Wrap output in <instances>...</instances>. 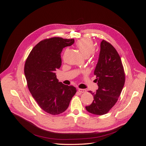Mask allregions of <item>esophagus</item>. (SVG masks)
Instances as JSON below:
<instances>
[{
	"instance_id": "1",
	"label": "esophagus",
	"mask_w": 146,
	"mask_h": 146,
	"mask_svg": "<svg viewBox=\"0 0 146 146\" xmlns=\"http://www.w3.org/2000/svg\"><path fill=\"white\" fill-rule=\"evenodd\" d=\"M86 91V90L85 89H78V92H80V93H84V92H85Z\"/></svg>"
}]
</instances>
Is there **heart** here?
I'll list each match as a JSON object with an SVG mask.
<instances>
[{"label":"heart","instance_id":"1","mask_svg":"<svg viewBox=\"0 0 146 146\" xmlns=\"http://www.w3.org/2000/svg\"><path fill=\"white\" fill-rule=\"evenodd\" d=\"M77 46L85 57L90 56L95 50L94 42L90 39H80L77 42Z\"/></svg>","mask_w":146,"mask_h":146}]
</instances>
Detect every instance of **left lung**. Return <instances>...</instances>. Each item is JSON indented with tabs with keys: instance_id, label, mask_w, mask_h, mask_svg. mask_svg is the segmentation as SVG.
Instances as JSON below:
<instances>
[{
	"instance_id": "8db88e82",
	"label": "left lung",
	"mask_w": 146,
	"mask_h": 146,
	"mask_svg": "<svg viewBox=\"0 0 146 146\" xmlns=\"http://www.w3.org/2000/svg\"><path fill=\"white\" fill-rule=\"evenodd\" d=\"M94 74L99 88L94 92L89 91L94 96V100L85 108L89 113L103 115L117 102L125 83L121 57L115 48L105 40L100 43L99 60Z\"/></svg>"
}]
</instances>
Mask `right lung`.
<instances>
[{
  "label": "right lung",
  "mask_w": 146,
  "mask_h": 146,
  "mask_svg": "<svg viewBox=\"0 0 146 146\" xmlns=\"http://www.w3.org/2000/svg\"><path fill=\"white\" fill-rule=\"evenodd\" d=\"M74 42V39L60 37L44 39L33 48L25 61L24 74L30 93L41 108L52 115L65 111L77 92L74 86L58 82L55 73L61 67L63 48Z\"/></svg>",
  "instance_id": "obj_1"
}]
</instances>
